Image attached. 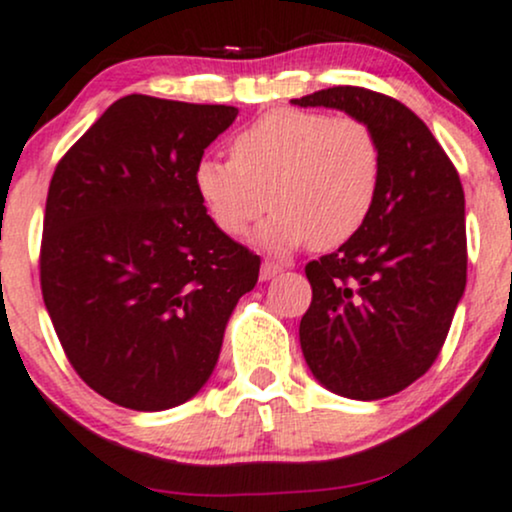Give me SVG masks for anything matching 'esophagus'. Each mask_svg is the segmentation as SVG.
Returning a JSON list of instances; mask_svg holds the SVG:
<instances>
[{"label":"esophagus","mask_w":512,"mask_h":512,"mask_svg":"<svg viewBox=\"0 0 512 512\" xmlns=\"http://www.w3.org/2000/svg\"><path fill=\"white\" fill-rule=\"evenodd\" d=\"M282 265H274V262H269V260H265L262 262V267H260V279L262 282H269V279H274L277 277V274H282Z\"/></svg>","instance_id":"1"}]
</instances>
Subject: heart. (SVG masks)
Here are the masks:
<instances>
[{
  "instance_id": "b5f03b06",
  "label": "heart",
  "mask_w": 512,
  "mask_h": 512,
  "mask_svg": "<svg viewBox=\"0 0 512 512\" xmlns=\"http://www.w3.org/2000/svg\"><path fill=\"white\" fill-rule=\"evenodd\" d=\"M384 177L376 131L357 116L277 109L240 131L230 160L201 157L192 182L223 233H245L269 204L252 240L269 252L333 250L372 216Z\"/></svg>"
}]
</instances>
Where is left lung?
<instances>
[{"mask_svg":"<svg viewBox=\"0 0 512 512\" xmlns=\"http://www.w3.org/2000/svg\"><path fill=\"white\" fill-rule=\"evenodd\" d=\"M367 121L384 150L376 206L352 240L306 265L313 301L299 338L328 391L379 401L432 367L466 286L464 189L430 128L364 87L291 99Z\"/></svg>","mask_w":512,"mask_h":512,"instance_id":"1","label":"left lung"}]
</instances>
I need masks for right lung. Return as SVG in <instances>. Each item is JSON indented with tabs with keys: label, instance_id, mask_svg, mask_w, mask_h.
I'll return each mask as SVG.
<instances>
[{
	"label": "right lung",
	"instance_id": "obj_1",
	"mask_svg": "<svg viewBox=\"0 0 512 512\" xmlns=\"http://www.w3.org/2000/svg\"><path fill=\"white\" fill-rule=\"evenodd\" d=\"M238 109L128 94L50 179L41 289L84 384L131 411H167L209 381L260 257L201 206L192 172Z\"/></svg>",
	"mask_w": 512,
	"mask_h": 512
}]
</instances>
